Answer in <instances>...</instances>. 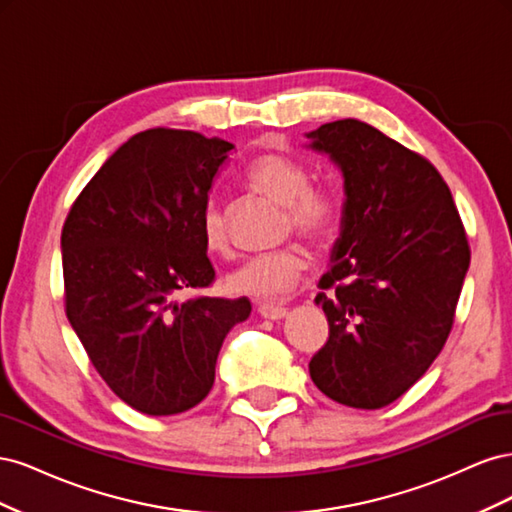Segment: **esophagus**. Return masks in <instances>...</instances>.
I'll return each mask as SVG.
<instances>
[{
  "label": "esophagus",
  "mask_w": 512,
  "mask_h": 512,
  "mask_svg": "<svg viewBox=\"0 0 512 512\" xmlns=\"http://www.w3.org/2000/svg\"><path fill=\"white\" fill-rule=\"evenodd\" d=\"M258 314L262 318H269V320H282L288 314V309L284 305H277V303H260Z\"/></svg>",
  "instance_id": "esophagus-1"
}]
</instances>
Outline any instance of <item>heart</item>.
Here are the masks:
<instances>
[{"label": "heart", "instance_id": "heart-1", "mask_svg": "<svg viewBox=\"0 0 512 512\" xmlns=\"http://www.w3.org/2000/svg\"><path fill=\"white\" fill-rule=\"evenodd\" d=\"M243 181L252 190L265 194L273 203L284 205L286 228L299 230L309 239L331 237L339 222V200L331 188L312 185L309 168L284 153H262L245 166ZM203 243L211 254L230 250L228 218L220 205H207L200 218ZM309 267L305 247L290 243L275 252H267L245 260L228 273L226 286L230 292L252 299H284L301 282Z\"/></svg>", "mask_w": 512, "mask_h": 512}]
</instances>
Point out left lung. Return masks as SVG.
<instances>
[{"instance_id": "8db88e82", "label": "left lung", "mask_w": 512, "mask_h": 512, "mask_svg": "<svg viewBox=\"0 0 512 512\" xmlns=\"http://www.w3.org/2000/svg\"><path fill=\"white\" fill-rule=\"evenodd\" d=\"M344 175L342 232L316 305L329 339L309 376L337 404L389 406L421 378L453 329L470 245L429 160L359 119L309 132Z\"/></svg>"}]
</instances>
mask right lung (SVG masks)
<instances>
[{"instance_id":"1","label":"right lung","mask_w":512,"mask_h":512,"mask_svg":"<svg viewBox=\"0 0 512 512\" xmlns=\"http://www.w3.org/2000/svg\"><path fill=\"white\" fill-rule=\"evenodd\" d=\"M235 145L192 130L134 134L108 158L61 230L66 316L102 380L151 416L203 401L243 299L190 297L215 280L200 218Z\"/></svg>"}]
</instances>
